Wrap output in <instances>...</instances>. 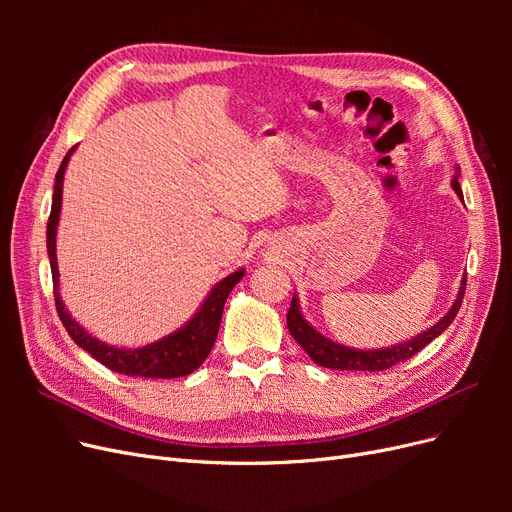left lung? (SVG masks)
<instances>
[{"instance_id":"1","label":"left lung","mask_w":512,"mask_h":512,"mask_svg":"<svg viewBox=\"0 0 512 512\" xmlns=\"http://www.w3.org/2000/svg\"><path fill=\"white\" fill-rule=\"evenodd\" d=\"M451 185L455 188V192L461 196V188H459V168L451 181ZM466 282L468 277L463 275L461 280V288H459V297L453 303V307L448 309V314L438 322L433 324L431 329H427L425 333L412 337L410 342L397 344L391 348L384 350H354V348H346L342 344H335L331 339H327L324 335H320L314 327H309V322H305V318L299 312V303L297 299L292 297L290 309L286 314V322H288V331L307 354L309 359L314 363H318L320 367H329V369H346V371H382L389 369L401 361H408L410 356H414L416 352H421L431 339H436L444 329H448L459 312L463 294H466Z\"/></svg>"}]
</instances>
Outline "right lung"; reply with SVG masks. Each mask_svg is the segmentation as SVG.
<instances>
[{
	"mask_svg": "<svg viewBox=\"0 0 512 512\" xmlns=\"http://www.w3.org/2000/svg\"><path fill=\"white\" fill-rule=\"evenodd\" d=\"M72 151L74 147L66 153V158L61 162L55 175L53 207L49 215V224H46V250H49L51 273H53V294H55V305H57L61 324H64L68 335L76 344L111 371H117V374L141 376V378H181V376L192 374L196 367L203 365V361L207 359L215 344V337H218L220 322H222L224 303L228 299L230 290L239 284L243 271H235L232 275L224 277V280L211 290L203 307L198 309V314L185 324L183 329L160 339L156 344H149L145 348H136V350H121V348L106 346L98 342L96 337L85 333L81 324H76L66 312V305L61 303L59 290H57L59 271H57V254H55V235H57V222H59V211H61L64 173H66Z\"/></svg>",
	"mask_w": 512,
	"mask_h": 512,
	"instance_id": "obj_1",
	"label": "right lung"
}]
</instances>
